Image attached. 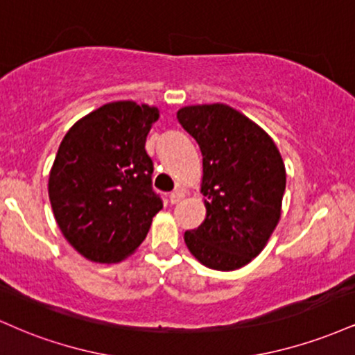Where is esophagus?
Returning a JSON list of instances; mask_svg holds the SVG:
<instances>
[{
    "mask_svg": "<svg viewBox=\"0 0 355 355\" xmlns=\"http://www.w3.org/2000/svg\"><path fill=\"white\" fill-rule=\"evenodd\" d=\"M183 197H185V193H183V191L175 190V191H172V193H170V203H178Z\"/></svg>",
    "mask_w": 355,
    "mask_h": 355,
    "instance_id": "obj_1",
    "label": "esophagus"
}]
</instances>
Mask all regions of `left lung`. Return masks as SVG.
I'll use <instances>...</instances> for the list:
<instances>
[{"label": "left lung", "mask_w": 355, "mask_h": 355, "mask_svg": "<svg viewBox=\"0 0 355 355\" xmlns=\"http://www.w3.org/2000/svg\"><path fill=\"white\" fill-rule=\"evenodd\" d=\"M203 157L207 215L187 230L190 254L214 270H237L267 245L282 214L285 165L267 132L223 103L191 105L177 112Z\"/></svg>", "instance_id": "left-lung-1"}]
</instances>
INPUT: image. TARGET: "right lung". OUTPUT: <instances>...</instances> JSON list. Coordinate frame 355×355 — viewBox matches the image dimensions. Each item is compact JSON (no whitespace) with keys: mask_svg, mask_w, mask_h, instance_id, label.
Masks as SVG:
<instances>
[{"mask_svg":"<svg viewBox=\"0 0 355 355\" xmlns=\"http://www.w3.org/2000/svg\"><path fill=\"white\" fill-rule=\"evenodd\" d=\"M158 116L157 107L113 101L80 118L61 140L48 180L53 215L63 237L92 262L133 254L164 207L145 150Z\"/></svg>","mask_w":355,"mask_h":355,"instance_id":"add662e5","label":"right lung"}]
</instances>
